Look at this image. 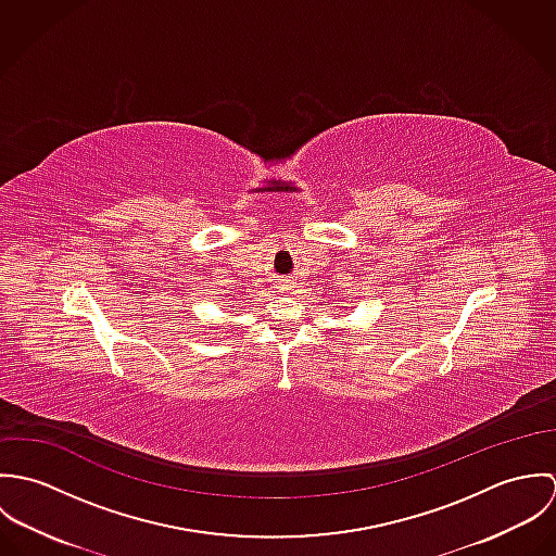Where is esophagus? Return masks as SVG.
I'll list each match as a JSON object with an SVG mask.
<instances>
[{"instance_id":"esophagus-1","label":"esophagus","mask_w":556,"mask_h":556,"mask_svg":"<svg viewBox=\"0 0 556 556\" xmlns=\"http://www.w3.org/2000/svg\"><path fill=\"white\" fill-rule=\"evenodd\" d=\"M295 287V282L291 278H278V289L280 291H291Z\"/></svg>"}]
</instances>
